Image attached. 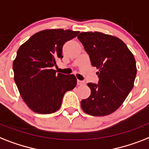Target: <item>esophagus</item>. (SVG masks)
Masks as SVG:
<instances>
[{
  "mask_svg": "<svg viewBox=\"0 0 149 149\" xmlns=\"http://www.w3.org/2000/svg\"><path fill=\"white\" fill-rule=\"evenodd\" d=\"M83 84H84V82H83V81H81V80H79V79H77V85L80 86V85H83Z\"/></svg>",
  "mask_w": 149,
  "mask_h": 149,
  "instance_id": "34e87169",
  "label": "esophagus"
}]
</instances>
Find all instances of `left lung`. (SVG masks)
Returning a JSON list of instances; mask_svg holds the SVG:
<instances>
[{"label": "left lung", "instance_id": "1", "mask_svg": "<svg viewBox=\"0 0 149 149\" xmlns=\"http://www.w3.org/2000/svg\"><path fill=\"white\" fill-rule=\"evenodd\" d=\"M77 37L89 54L92 66L99 70V83L87 84L91 94L81 101V107L93 116L111 114L120 107L133 88L137 72L135 57L116 37L83 32Z\"/></svg>", "mask_w": 149, "mask_h": 149}]
</instances>
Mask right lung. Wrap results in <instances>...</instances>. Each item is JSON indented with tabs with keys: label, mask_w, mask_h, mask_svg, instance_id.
Masks as SVG:
<instances>
[{
	"label": "right lung",
	"mask_w": 149,
	"mask_h": 149,
	"mask_svg": "<svg viewBox=\"0 0 149 149\" xmlns=\"http://www.w3.org/2000/svg\"><path fill=\"white\" fill-rule=\"evenodd\" d=\"M79 31L51 29L40 31L20 46L13 63L14 81L32 111L50 114L61 106L64 94L77 86L74 75L56 73L53 66L63 58L64 43Z\"/></svg>",
	"instance_id": "right-lung-1"
}]
</instances>
